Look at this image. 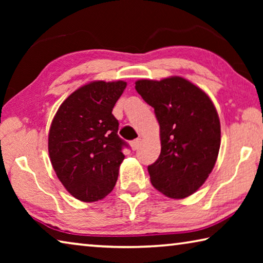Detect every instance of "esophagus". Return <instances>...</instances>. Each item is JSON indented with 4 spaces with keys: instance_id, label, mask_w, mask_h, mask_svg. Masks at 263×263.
<instances>
[{
    "instance_id": "34e87169",
    "label": "esophagus",
    "mask_w": 263,
    "mask_h": 263,
    "mask_svg": "<svg viewBox=\"0 0 263 263\" xmlns=\"http://www.w3.org/2000/svg\"><path fill=\"white\" fill-rule=\"evenodd\" d=\"M139 145H140V139H139V138H138V139H135V140L131 141V148L133 151H137L138 148H139Z\"/></svg>"
}]
</instances>
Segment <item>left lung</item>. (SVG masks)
I'll use <instances>...</instances> for the list:
<instances>
[{
	"label": "left lung",
	"instance_id": "8db88e82",
	"mask_svg": "<svg viewBox=\"0 0 263 263\" xmlns=\"http://www.w3.org/2000/svg\"><path fill=\"white\" fill-rule=\"evenodd\" d=\"M136 90L154 108L161 153L148 166L154 188L171 198H185L205 182L220 147V122L205 92L180 77L139 80Z\"/></svg>",
	"mask_w": 263,
	"mask_h": 263
}]
</instances>
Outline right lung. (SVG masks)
Returning <instances> with one entry per match:
<instances>
[{
    "label": "right lung",
    "mask_w": 263,
    "mask_h": 263,
    "mask_svg": "<svg viewBox=\"0 0 263 263\" xmlns=\"http://www.w3.org/2000/svg\"><path fill=\"white\" fill-rule=\"evenodd\" d=\"M126 82L94 81L70 94L58 109L48 133V153L58 179L82 202L112 191L127 144L117 135L112 109Z\"/></svg>",
    "instance_id": "add662e5"
}]
</instances>
